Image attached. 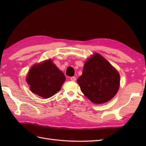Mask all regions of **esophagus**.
Wrapping results in <instances>:
<instances>
[{"mask_svg": "<svg viewBox=\"0 0 146 146\" xmlns=\"http://www.w3.org/2000/svg\"><path fill=\"white\" fill-rule=\"evenodd\" d=\"M70 80H71V81L75 82V80H76V77H75V76H71V78H70Z\"/></svg>", "mask_w": 146, "mask_h": 146, "instance_id": "obj_1", "label": "esophagus"}]
</instances>
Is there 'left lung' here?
Wrapping results in <instances>:
<instances>
[{"label": "left lung", "instance_id": "1", "mask_svg": "<svg viewBox=\"0 0 146 146\" xmlns=\"http://www.w3.org/2000/svg\"><path fill=\"white\" fill-rule=\"evenodd\" d=\"M77 82L90 100L100 104L115 95L120 85V76L109 62L95 53L86 61L82 75Z\"/></svg>", "mask_w": 146, "mask_h": 146}]
</instances>
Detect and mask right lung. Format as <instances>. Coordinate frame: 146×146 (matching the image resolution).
<instances>
[{
    "instance_id": "right-lung-1",
    "label": "right lung",
    "mask_w": 146,
    "mask_h": 146,
    "mask_svg": "<svg viewBox=\"0 0 146 146\" xmlns=\"http://www.w3.org/2000/svg\"><path fill=\"white\" fill-rule=\"evenodd\" d=\"M65 78L63 73L49 60L34 65L29 71L26 82L33 93L48 98L60 90Z\"/></svg>"
}]
</instances>
